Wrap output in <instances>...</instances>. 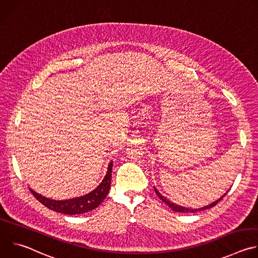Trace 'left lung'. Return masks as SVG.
Wrapping results in <instances>:
<instances>
[{"mask_svg":"<svg viewBox=\"0 0 258 258\" xmlns=\"http://www.w3.org/2000/svg\"><path fill=\"white\" fill-rule=\"evenodd\" d=\"M154 190H155V193L157 194V196H158L166 205H168L173 211H176V212H183V213H186V212H197V211H202V210H205V209H209V208L215 206L220 200H222V199L226 196V194L229 192V191H227V193H225L219 199H217L216 201H214V202H212V203H210V204H208V205H206V206H204V207H202V208H195V209H192V208H187V207H183V206L177 205V204H175V203H173V202H170V201H169L168 199H166L163 195H161V194L157 191V189H156L155 187H154Z\"/></svg>","mask_w":258,"mask_h":258,"instance_id":"obj_1","label":"left lung"}]
</instances>
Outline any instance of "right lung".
Returning a JSON list of instances; mask_svg holds the SVG:
<instances>
[{
  "label": "right lung",
  "instance_id": "1",
  "mask_svg": "<svg viewBox=\"0 0 258 258\" xmlns=\"http://www.w3.org/2000/svg\"><path fill=\"white\" fill-rule=\"evenodd\" d=\"M112 165H113V162L111 161L108 165L107 173L105 174L100 185L92 192L81 197L66 199V200H53L34 192L31 189L29 190L36 199L51 210H54L56 212H60L63 214H70V215L86 213L88 211H91L97 208L105 199V197L108 195V192L110 189V183H111Z\"/></svg>",
  "mask_w": 258,
  "mask_h": 258
}]
</instances>
